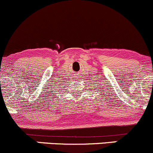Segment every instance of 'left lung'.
I'll use <instances>...</instances> for the list:
<instances>
[{
  "mask_svg": "<svg viewBox=\"0 0 153 153\" xmlns=\"http://www.w3.org/2000/svg\"><path fill=\"white\" fill-rule=\"evenodd\" d=\"M101 91H102V90H101Z\"/></svg>",
  "mask_w": 153,
  "mask_h": 153,
  "instance_id": "left-lung-1",
  "label": "left lung"
}]
</instances>
